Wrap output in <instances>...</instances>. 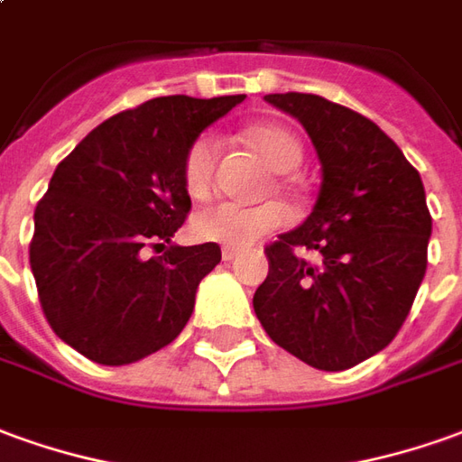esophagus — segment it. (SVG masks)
Segmentation results:
<instances>
[{"mask_svg":"<svg viewBox=\"0 0 462 462\" xmlns=\"http://www.w3.org/2000/svg\"><path fill=\"white\" fill-rule=\"evenodd\" d=\"M240 254V247H235V245H225L222 247V260H235Z\"/></svg>","mask_w":462,"mask_h":462,"instance_id":"esophagus-1","label":"esophagus"}]
</instances>
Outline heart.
Returning a JSON list of instances; mask_svg holds the SVG:
<instances>
[{"instance_id": "1", "label": "heart", "mask_w": 462, "mask_h": 462, "mask_svg": "<svg viewBox=\"0 0 462 462\" xmlns=\"http://www.w3.org/2000/svg\"><path fill=\"white\" fill-rule=\"evenodd\" d=\"M242 142L257 152L270 170L275 172H292L302 162V142L292 130H287L275 122H263L242 130ZM215 164H217V142L209 134H199L189 142L182 157V187L195 202H205L212 195L215 185ZM273 187L287 198L295 195V187L290 180H273ZM273 187L263 189L270 195ZM287 222V212L280 202H260V205H235V202H217L199 209L192 217V235L205 242H225V245H250L267 232L282 227Z\"/></svg>"}]
</instances>
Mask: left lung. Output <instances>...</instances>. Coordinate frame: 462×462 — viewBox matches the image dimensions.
<instances>
[{
    "label": "left lung",
    "mask_w": 462,
    "mask_h": 462,
    "mask_svg": "<svg viewBox=\"0 0 462 462\" xmlns=\"http://www.w3.org/2000/svg\"><path fill=\"white\" fill-rule=\"evenodd\" d=\"M302 122L322 164L310 217L264 253L253 305L270 340L318 370H347L393 343L418 295L433 217L418 170L353 109L302 92L267 95ZM298 249L321 254L310 263Z\"/></svg>",
    "instance_id": "left-lung-1"
}]
</instances>
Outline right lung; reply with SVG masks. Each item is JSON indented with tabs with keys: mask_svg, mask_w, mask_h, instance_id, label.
<instances>
[{
	"mask_svg": "<svg viewBox=\"0 0 462 462\" xmlns=\"http://www.w3.org/2000/svg\"><path fill=\"white\" fill-rule=\"evenodd\" d=\"M242 99L157 97L105 119L57 164L34 209L29 264L44 318L77 353L127 365L182 332L220 245L142 253L185 225V150Z\"/></svg>",
	"mask_w": 462,
	"mask_h": 462,
	"instance_id": "add662e5",
	"label": "right lung"
}]
</instances>
